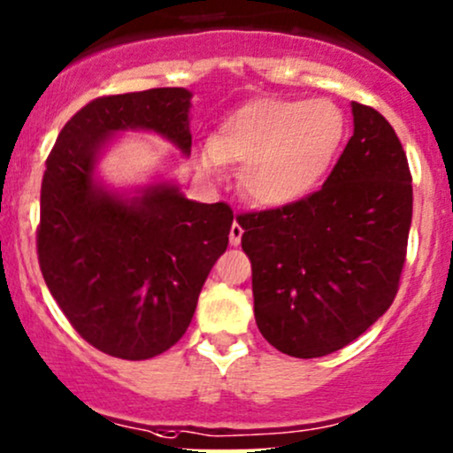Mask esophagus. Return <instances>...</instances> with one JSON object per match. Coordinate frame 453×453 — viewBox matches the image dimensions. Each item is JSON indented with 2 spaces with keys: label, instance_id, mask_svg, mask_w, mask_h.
<instances>
[{
  "label": "esophagus",
  "instance_id": "obj_1",
  "mask_svg": "<svg viewBox=\"0 0 453 453\" xmlns=\"http://www.w3.org/2000/svg\"><path fill=\"white\" fill-rule=\"evenodd\" d=\"M241 238H242V227L238 223H232L230 227V245H241Z\"/></svg>",
  "mask_w": 453,
  "mask_h": 453
}]
</instances>
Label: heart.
I'll list each match as a JSON object with an SVG mask.
<instances>
[{"instance_id":"b5f03b06","label":"heart","mask_w":453,"mask_h":453,"mask_svg":"<svg viewBox=\"0 0 453 453\" xmlns=\"http://www.w3.org/2000/svg\"><path fill=\"white\" fill-rule=\"evenodd\" d=\"M346 133V118L329 98H262L226 118L203 152L215 172L221 161L242 165L241 185L262 206H288L322 185Z\"/></svg>"}]
</instances>
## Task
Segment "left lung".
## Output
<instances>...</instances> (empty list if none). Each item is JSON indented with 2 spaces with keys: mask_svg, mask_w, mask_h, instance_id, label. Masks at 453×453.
<instances>
[{
  "mask_svg": "<svg viewBox=\"0 0 453 453\" xmlns=\"http://www.w3.org/2000/svg\"><path fill=\"white\" fill-rule=\"evenodd\" d=\"M352 118L355 133L322 188L236 217L257 329L299 359L331 355L370 329L394 303L406 260V152L376 109L352 103Z\"/></svg>",
  "mask_w": 453,
  "mask_h": 453,
  "instance_id": "left-lung-1",
  "label": "left lung"
}]
</instances>
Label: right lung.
Segmentation results:
<instances>
[{
    "label": "right lung",
    "mask_w": 453,
    "mask_h": 453,
    "mask_svg": "<svg viewBox=\"0 0 453 453\" xmlns=\"http://www.w3.org/2000/svg\"><path fill=\"white\" fill-rule=\"evenodd\" d=\"M191 92L152 88L89 101L64 124L41 188L38 262L73 329L118 359L161 355L185 335L234 212L152 185L127 200L94 165L118 131H152L191 154Z\"/></svg>",
    "instance_id": "1"
}]
</instances>
